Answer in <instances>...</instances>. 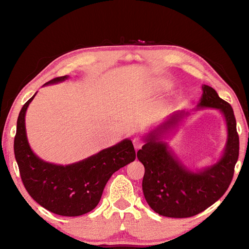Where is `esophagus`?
<instances>
[{"label": "esophagus", "instance_id": "obj_1", "mask_svg": "<svg viewBox=\"0 0 249 249\" xmlns=\"http://www.w3.org/2000/svg\"><path fill=\"white\" fill-rule=\"evenodd\" d=\"M133 144H134V147L136 148V149H139V148H141V146L144 144V143H143V141L140 139V138H134L133 139Z\"/></svg>", "mask_w": 249, "mask_h": 249}]
</instances>
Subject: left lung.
<instances>
[{"label": "left lung", "instance_id": "1", "mask_svg": "<svg viewBox=\"0 0 249 249\" xmlns=\"http://www.w3.org/2000/svg\"><path fill=\"white\" fill-rule=\"evenodd\" d=\"M219 110L225 120L228 139L222 155L210 166L189 169L173 154L164 139L175 133L189 113L177 111L143 136L145 144L137 152L144 165L142 190L156 213L165 217L186 218L199 214L228 190L239 156V136L231 105L220 99L215 89L202 85L196 109Z\"/></svg>", "mask_w": 249, "mask_h": 249}]
</instances>
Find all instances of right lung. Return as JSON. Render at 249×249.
Wrapping results in <instances>:
<instances>
[{"label": "right lung", "mask_w": 249, "mask_h": 249, "mask_svg": "<svg viewBox=\"0 0 249 249\" xmlns=\"http://www.w3.org/2000/svg\"><path fill=\"white\" fill-rule=\"evenodd\" d=\"M67 79L69 76L58 77L43 86ZM36 93L22 106L14 137V155L22 183L31 197L52 213L69 217L86 214L100 202L104 188L113 173L136 159L133 143L130 139H124L65 166L43 161L29 144L25 123L27 109Z\"/></svg>", "instance_id": "obj_1"}]
</instances>
